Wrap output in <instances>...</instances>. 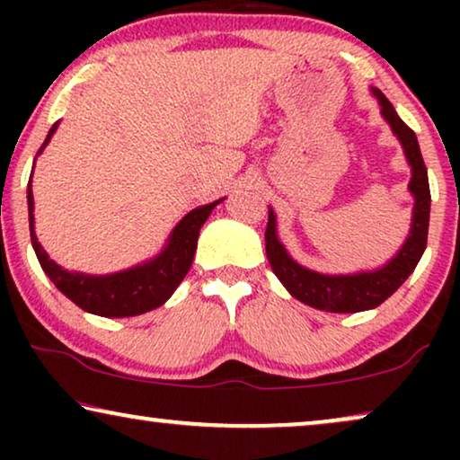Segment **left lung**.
I'll list each match as a JSON object with an SVG mask.
<instances>
[{"label": "left lung", "mask_w": 460, "mask_h": 460, "mask_svg": "<svg viewBox=\"0 0 460 460\" xmlns=\"http://www.w3.org/2000/svg\"><path fill=\"white\" fill-rule=\"evenodd\" d=\"M370 93L381 106V115L392 128L394 136L398 137L404 156L411 165V181L408 190L414 199L411 232L406 241L398 249L392 260L383 263L376 270H362L354 274H323L301 266L288 255L285 244L280 243L279 230H276V213L268 207V228H266V255L274 274L285 285L288 293L301 304L316 307L323 312L335 314H354L373 310L383 301L398 291L404 280L414 272L417 263L427 247V230H429V180H427V167L420 156L419 140L414 131L398 117L392 102L376 90L370 87Z\"/></svg>", "instance_id": "left-lung-1"}]
</instances>
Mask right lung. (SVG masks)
<instances>
[{"instance_id":"right-lung-1","label":"right lung","mask_w":460,"mask_h":460,"mask_svg":"<svg viewBox=\"0 0 460 460\" xmlns=\"http://www.w3.org/2000/svg\"><path fill=\"white\" fill-rule=\"evenodd\" d=\"M56 129H58V123H54L52 129L48 131L46 142L41 144L37 155L43 153V148L52 140ZM31 180H33V172H31ZM31 180L27 186L31 243H33L35 255L41 263L43 272L48 274V279L54 282L56 288L62 295H66L75 305H79L84 312L96 314V316L104 318L137 316V314L150 312L165 304L192 266L200 228H203L213 207H217L224 200H213L209 205L197 207V209L186 213L178 222V226L172 230L161 253L137 263L134 268L121 270V272L115 274L98 276L71 272V270H65L54 260H49V255L41 247L40 241H37L35 234V203L33 190H31Z\"/></svg>"}]
</instances>
